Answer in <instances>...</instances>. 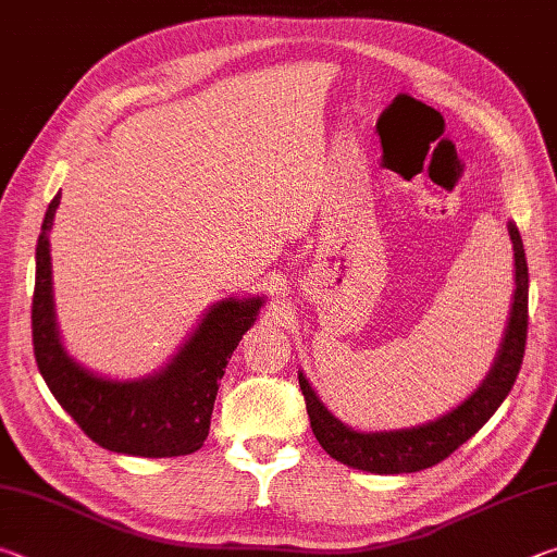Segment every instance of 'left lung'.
<instances>
[{
    "label": "left lung",
    "mask_w": 557,
    "mask_h": 557,
    "mask_svg": "<svg viewBox=\"0 0 557 557\" xmlns=\"http://www.w3.org/2000/svg\"><path fill=\"white\" fill-rule=\"evenodd\" d=\"M508 235H511L513 243L516 289L504 342L482 385L451 412L418 428L358 432L344 425L319 400L305 373H299V388L307 400L309 425H312L314 437L329 457H334L346 467L371 471V474H410V471L440 465L442 459H447L451 451L465 445L469 437H474L486 425V420L492 418L513 388L516 375L523 363L528 334V265L523 240L516 223H508Z\"/></svg>",
    "instance_id": "1"
}]
</instances>
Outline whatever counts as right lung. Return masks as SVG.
Listing matches in <instances>:
<instances>
[{
  "label": "right lung",
  "instance_id": "right-lung-1",
  "mask_svg": "<svg viewBox=\"0 0 557 557\" xmlns=\"http://www.w3.org/2000/svg\"><path fill=\"white\" fill-rule=\"evenodd\" d=\"M59 203L55 194L41 223L32 301L34 356L46 385L100 447L132 457L191 455L209 437L219 381L265 297L215 301L159 373L139 381L102 379L65 354L55 326L49 233Z\"/></svg>",
  "mask_w": 557,
  "mask_h": 557
}]
</instances>
